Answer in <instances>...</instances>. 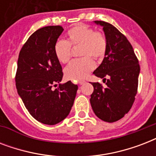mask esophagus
<instances>
[{
  "mask_svg": "<svg viewBox=\"0 0 156 156\" xmlns=\"http://www.w3.org/2000/svg\"><path fill=\"white\" fill-rule=\"evenodd\" d=\"M85 83H86V81L84 80L78 81V84H79V85H83V84H85Z\"/></svg>",
  "mask_w": 156,
  "mask_h": 156,
  "instance_id": "34e87169",
  "label": "esophagus"
}]
</instances>
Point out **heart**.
Returning a JSON list of instances; mask_svg holds the SVG:
<instances>
[{
  "mask_svg": "<svg viewBox=\"0 0 156 156\" xmlns=\"http://www.w3.org/2000/svg\"><path fill=\"white\" fill-rule=\"evenodd\" d=\"M67 40H59L54 44V53L61 63H66L71 55L70 46L79 48V55L84 56L70 61L65 68V75L71 80H82L95 68L91 57L102 59L108 48V41L104 34L96 32L88 26L79 24L68 30Z\"/></svg>",
  "mask_w": 156,
  "mask_h": 156,
  "instance_id": "b5f03b06",
  "label": "heart"
}]
</instances>
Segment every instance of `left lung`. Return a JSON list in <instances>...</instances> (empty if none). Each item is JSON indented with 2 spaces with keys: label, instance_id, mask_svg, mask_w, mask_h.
Returning a JSON list of instances; mask_svg holds the SVG:
<instances>
[{
  "label": "left lung",
  "instance_id": "8db88e82",
  "mask_svg": "<svg viewBox=\"0 0 156 156\" xmlns=\"http://www.w3.org/2000/svg\"><path fill=\"white\" fill-rule=\"evenodd\" d=\"M93 23L102 27L108 41L104 60L93 73L103 78L107 87L103 88L100 83H91L94 91L90 102L95 115L111 123L130 110L138 90L140 67L133 47L125 35L110 23Z\"/></svg>",
  "mask_w": 156,
  "mask_h": 156
}]
</instances>
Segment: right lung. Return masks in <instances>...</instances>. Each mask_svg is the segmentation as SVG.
<instances>
[{
  "mask_svg": "<svg viewBox=\"0 0 156 156\" xmlns=\"http://www.w3.org/2000/svg\"><path fill=\"white\" fill-rule=\"evenodd\" d=\"M63 30L60 26H48L35 31L22 48L18 60V95L35 120L50 126L66 118L78 90V86L70 81L61 83L63 73L54 44ZM56 82L59 87L52 90Z\"/></svg>",
  "mask_w": 156,
  "mask_h": 156,
  "instance_id": "obj_1",
  "label": "right lung"
}]
</instances>
